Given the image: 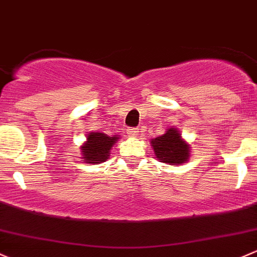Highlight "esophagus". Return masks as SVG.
<instances>
[{
	"mask_svg": "<svg viewBox=\"0 0 257 257\" xmlns=\"http://www.w3.org/2000/svg\"><path fill=\"white\" fill-rule=\"evenodd\" d=\"M127 134H128V136L136 137L137 135H139V130H137V128H128Z\"/></svg>",
	"mask_w": 257,
	"mask_h": 257,
	"instance_id": "obj_1",
	"label": "esophagus"
}]
</instances>
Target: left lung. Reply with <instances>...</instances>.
I'll return each mask as SVG.
<instances>
[{
	"label": "left lung",
	"instance_id": "1",
	"mask_svg": "<svg viewBox=\"0 0 257 257\" xmlns=\"http://www.w3.org/2000/svg\"><path fill=\"white\" fill-rule=\"evenodd\" d=\"M151 146L156 158L167 165L179 166L190 157V145L176 127H169L163 135L151 140Z\"/></svg>",
	"mask_w": 257,
	"mask_h": 257
}]
</instances>
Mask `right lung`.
Here are the masks:
<instances>
[{
	"label": "right lung",
	"mask_w": 257,
	"mask_h": 257,
	"mask_svg": "<svg viewBox=\"0 0 257 257\" xmlns=\"http://www.w3.org/2000/svg\"><path fill=\"white\" fill-rule=\"evenodd\" d=\"M120 140L117 135H105L104 132H88L86 141L80 146V152L85 163L100 165L110 157L111 148Z\"/></svg>",
	"instance_id": "add662e5"
}]
</instances>
